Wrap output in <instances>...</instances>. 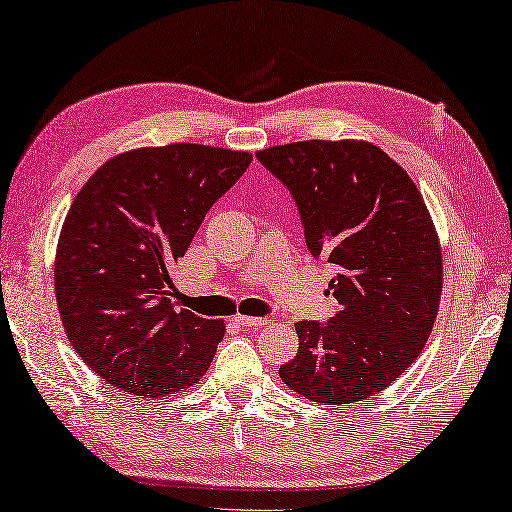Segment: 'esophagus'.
<instances>
[{
  "instance_id": "34e87169",
  "label": "esophagus",
  "mask_w": 512,
  "mask_h": 512,
  "mask_svg": "<svg viewBox=\"0 0 512 512\" xmlns=\"http://www.w3.org/2000/svg\"><path fill=\"white\" fill-rule=\"evenodd\" d=\"M233 321H236L238 326H245V328H265V326H270V319H265V317L236 315V317H233Z\"/></svg>"
}]
</instances>
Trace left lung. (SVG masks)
<instances>
[{
    "label": "left lung",
    "instance_id": "8db88e82",
    "mask_svg": "<svg viewBox=\"0 0 512 512\" xmlns=\"http://www.w3.org/2000/svg\"><path fill=\"white\" fill-rule=\"evenodd\" d=\"M256 157L290 188L310 254L337 272L335 317L294 326L299 351L281 380L328 405L375 396L414 364L441 303L443 254L423 195L369 141H294Z\"/></svg>",
    "mask_w": 512,
    "mask_h": 512
}]
</instances>
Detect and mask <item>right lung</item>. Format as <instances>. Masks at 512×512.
Returning <instances> with one entry per match:
<instances>
[{
  "instance_id": "right-lung-1",
  "label": "right lung",
  "mask_w": 512,
  "mask_h": 512,
  "mask_svg": "<svg viewBox=\"0 0 512 512\" xmlns=\"http://www.w3.org/2000/svg\"><path fill=\"white\" fill-rule=\"evenodd\" d=\"M249 152L170 143L121 152L80 188L56 249V301L71 346L112 387L166 398L209 371L222 319L173 310L170 272Z\"/></svg>"
}]
</instances>
